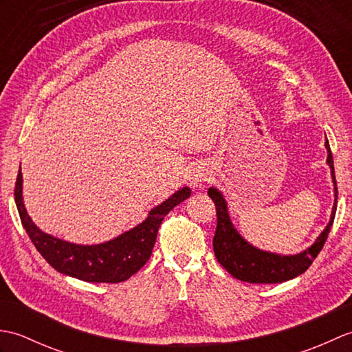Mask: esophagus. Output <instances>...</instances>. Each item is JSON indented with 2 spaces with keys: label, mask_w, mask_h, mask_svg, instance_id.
I'll return each instance as SVG.
<instances>
[{
  "label": "esophagus",
  "mask_w": 352,
  "mask_h": 352,
  "mask_svg": "<svg viewBox=\"0 0 352 352\" xmlns=\"http://www.w3.org/2000/svg\"><path fill=\"white\" fill-rule=\"evenodd\" d=\"M206 180V174L204 172H193L192 177H190V184L193 186V188H198V186L203 184V182Z\"/></svg>",
  "instance_id": "34e87169"
}]
</instances>
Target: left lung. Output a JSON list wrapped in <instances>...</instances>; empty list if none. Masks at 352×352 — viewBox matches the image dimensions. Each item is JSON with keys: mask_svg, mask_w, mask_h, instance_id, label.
Wrapping results in <instances>:
<instances>
[{"mask_svg": "<svg viewBox=\"0 0 352 352\" xmlns=\"http://www.w3.org/2000/svg\"><path fill=\"white\" fill-rule=\"evenodd\" d=\"M325 148L328 151L327 162L331 168V177L334 183V206L331 212V219L322 233L319 234L316 242L305 251L295 254V256H280V254L261 251L256 246L248 243L245 239L237 233L233 223L230 221L227 203L223 199L222 193L210 188L208 197L213 199L216 206V233L213 237V251L219 263L237 280L257 283V284H275L295 278V276L304 274L313 260L318 257L320 250L324 248V243L330 233L331 226L336 216V207H338V183H336L333 155L328 140H325Z\"/></svg>", "mask_w": 352, "mask_h": 352, "instance_id": "obj_1", "label": "left lung"}]
</instances>
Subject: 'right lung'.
<instances>
[{
  "mask_svg": "<svg viewBox=\"0 0 352 352\" xmlns=\"http://www.w3.org/2000/svg\"><path fill=\"white\" fill-rule=\"evenodd\" d=\"M190 197L183 188L149 212L138 227L100 245H77L52 237L37 228L22 201V172L14 184V201L19 218L36 250L57 272L89 283H121L136 274L151 257L160 223L172 208Z\"/></svg>",
  "mask_w": 352,
  "mask_h": 352,
  "instance_id": "1",
  "label": "right lung"
}]
</instances>
